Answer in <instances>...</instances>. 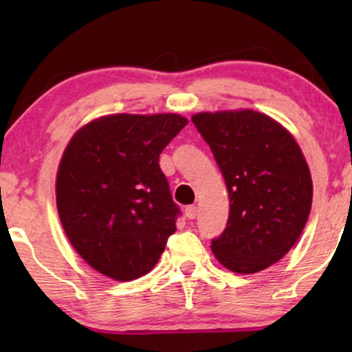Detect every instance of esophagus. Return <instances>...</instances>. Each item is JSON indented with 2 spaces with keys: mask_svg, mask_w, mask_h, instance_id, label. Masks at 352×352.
Wrapping results in <instances>:
<instances>
[{
  "mask_svg": "<svg viewBox=\"0 0 352 352\" xmlns=\"http://www.w3.org/2000/svg\"><path fill=\"white\" fill-rule=\"evenodd\" d=\"M197 213H199V210H197V206H194V205L187 206V208H186V218L187 219H195Z\"/></svg>",
  "mask_w": 352,
  "mask_h": 352,
  "instance_id": "1",
  "label": "esophagus"
}]
</instances>
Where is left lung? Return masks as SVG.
<instances>
[{
    "mask_svg": "<svg viewBox=\"0 0 352 352\" xmlns=\"http://www.w3.org/2000/svg\"><path fill=\"white\" fill-rule=\"evenodd\" d=\"M228 186V226L211 250L229 271L253 274L290 252L312 204L309 166L295 138L254 110L192 117Z\"/></svg>",
    "mask_w": 352,
    "mask_h": 352,
    "instance_id": "left-lung-1",
    "label": "left lung"
}]
</instances>
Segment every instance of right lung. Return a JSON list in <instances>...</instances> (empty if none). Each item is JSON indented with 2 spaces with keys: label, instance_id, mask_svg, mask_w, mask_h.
Segmentation results:
<instances>
[{
  "label": "right lung",
  "instance_id": "obj_1",
  "mask_svg": "<svg viewBox=\"0 0 352 352\" xmlns=\"http://www.w3.org/2000/svg\"><path fill=\"white\" fill-rule=\"evenodd\" d=\"M189 123L176 113H117L70 139L56 179L59 218L76 253L113 280L146 276L181 214L158 157Z\"/></svg>",
  "mask_w": 352,
  "mask_h": 352
}]
</instances>
